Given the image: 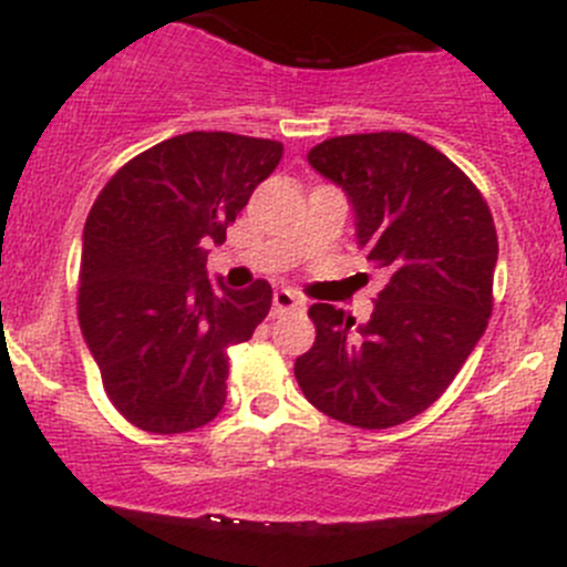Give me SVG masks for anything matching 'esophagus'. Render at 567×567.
<instances>
[{"mask_svg": "<svg viewBox=\"0 0 567 567\" xmlns=\"http://www.w3.org/2000/svg\"><path fill=\"white\" fill-rule=\"evenodd\" d=\"M301 307H305V301H301L296 293H290V290H277V293H274V316H282V312H290V310H301Z\"/></svg>", "mask_w": 567, "mask_h": 567, "instance_id": "esophagus-1", "label": "esophagus"}]
</instances>
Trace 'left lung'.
Segmentation results:
<instances>
[{
	"instance_id": "left-lung-1",
	"label": "left lung",
	"mask_w": 567,
	"mask_h": 567,
	"mask_svg": "<svg viewBox=\"0 0 567 567\" xmlns=\"http://www.w3.org/2000/svg\"><path fill=\"white\" fill-rule=\"evenodd\" d=\"M307 158L348 194L359 247L386 285L368 323L310 307L316 342L296 359V381L331 420L400 425L442 398L488 326L494 216L442 151L403 131L334 136Z\"/></svg>"
}]
</instances>
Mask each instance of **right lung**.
Here are the masks:
<instances>
[{"label": "right lung", "mask_w": 567, "mask_h": 567, "mask_svg": "<svg viewBox=\"0 0 567 567\" xmlns=\"http://www.w3.org/2000/svg\"><path fill=\"white\" fill-rule=\"evenodd\" d=\"M279 158L282 142L188 131L101 188L82 236L79 326L131 425L186 433L225 405L227 351L268 316L271 285H214L205 260Z\"/></svg>", "instance_id": "add662e5"}]
</instances>
